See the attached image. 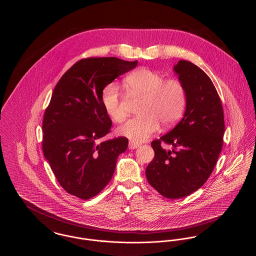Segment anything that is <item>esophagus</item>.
Instances as JSON below:
<instances>
[{"label":"esophagus","instance_id":"34e87169","mask_svg":"<svg viewBox=\"0 0 256 256\" xmlns=\"http://www.w3.org/2000/svg\"><path fill=\"white\" fill-rule=\"evenodd\" d=\"M137 146H139V144H138V143H136V142H134V141H130V143H128V148H130V150H134V148H136Z\"/></svg>","mask_w":256,"mask_h":256}]
</instances>
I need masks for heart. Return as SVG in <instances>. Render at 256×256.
<instances>
[{
    "label": "heart",
    "instance_id": "heart-1",
    "mask_svg": "<svg viewBox=\"0 0 256 256\" xmlns=\"http://www.w3.org/2000/svg\"><path fill=\"white\" fill-rule=\"evenodd\" d=\"M122 86L130 95L142 98L137 110L140 115L130 119L119 128L122 136L142 142L158 130L159 122L170 126L182 117L186 106V91L178 78L165 80L163 74L141 67L124 78ZM102 104L113 122L124 121L126 112L116 86L111 84L104 89Z\"/></svg>",
    "mask_w": 256,
    "mask_h": 256
}]
</instances>
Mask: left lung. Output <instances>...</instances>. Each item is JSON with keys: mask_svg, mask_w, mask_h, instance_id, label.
I'll use <instances>...</instances> for the list:
<instances>
[{"mask_svg": "<svg viewBox=\"0 0 256 256\" xmlns=\"http://www.w3.org/2000/svg\"><path fill=\"white\" fill-rule=\"evenodd\" d=\"M186 91L182 121L168 134L152 142L154 158L146 169L148 183L167 198L194 193L210 176L222 148L224 110L210 78L190 61L174 68ZM162 142L174 146L166 152Z\"/></svg>", "mask_w": 256, "mask_h": 256, "instance_id": "8db88e82", "label": "left lung"}]
</instances>
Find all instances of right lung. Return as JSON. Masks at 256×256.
I'll use <instances>...</instances> for the list:
<instances>
[{
  "label": "right lung",
  "instance_id": "right-lung-1",
  "mask_svg": "<svg viewBox=\"0 0 256 256\" xmlns=\"http://www.w3.org/2000/svg\"><path fill=\"white\" fill-rule=\"evenodd\" d=\"M137 60L87 58L61 76L45 110L42 150L61 187L82 200L98 195L112 178L126 137L97 144L112 121L102 104L104 87L132 70Z\"/></svg>",
  "mask_w": 256,
  "mask_h": 256
}]
</instances>
